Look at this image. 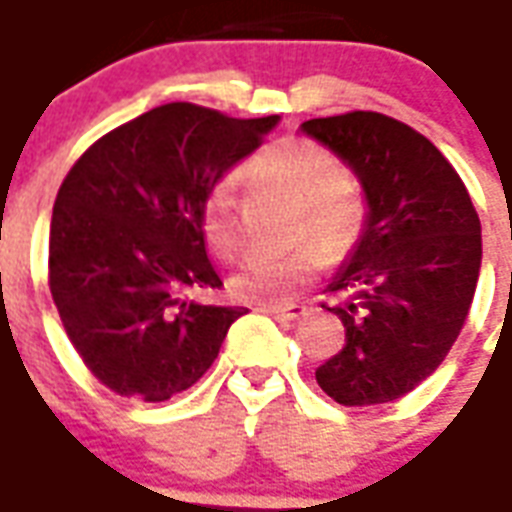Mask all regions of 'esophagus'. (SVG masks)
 Wrapping results in <instances>:
<instances>
[{"mask_svg":"<svg viewBox=\"0 0 512 512\" xmlns=\"http://www.w3.org/2000/svg\"><path fill=\"white\" fill-rule=\"evenodd\" d=\"M260 312H266L271 318H277V321H299L301 315H304V307L301 304H285V307H260Z\"/></svg>","mask_w":512,"mask_h":512,"instance_id":"34e87169","label":"esophagus"}]
</instances>
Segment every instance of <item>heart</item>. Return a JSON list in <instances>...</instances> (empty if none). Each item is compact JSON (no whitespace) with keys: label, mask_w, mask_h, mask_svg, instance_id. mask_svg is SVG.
<instances>
[{"label":"heart","mask_w":512,"mask_h":512,"mask_svg":"<svg viewBox=\"0 0 512 512\" xmlns=\"http://www.w3.org/2000/svg\"><path fill=\"white\" fill-rule=\"evenodd\" d=\"M246 175L301 205L299 235H315L329 252H345L362 233L365 202L345 183L340 161L312 139H282L246 164ZM202 233L219 255L241 244L235 219V178H222L202 202ZM321 268V249L307 244L290 255H252L230 279L235 299L279 304Z\"/></svg>","instance_id":"obj_1"}]
</instances>
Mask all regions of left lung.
Returning <instances> with one entry per match:
<instances>
[{
	"label": "left lung",
	"mask_w": 512,
	"mask_h": 512,
	"mask_svg": "<svg viewBox=\"0 0 512 512\" xmlns=\"http://www.w3.org/2000/svg\"><path fill=\"white\" fill-rule=\"evenodd\" d=\"M365 194V224L329 282L345 326L340 354L315 370L343 406H376L419 386L450 354L483 263L472 197L436 145L378 112L301 123Z\"/></svg>",
	"instance_id": "1"
}]
</instances>
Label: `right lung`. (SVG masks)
<instances>
[{"label": "right lung", "instance_id": "obj_1", "mask_svg": "<svg viewBox=\"0 0 512 512\" xmlns=\"http://www.w3.org/2000/svg\"><path fill=\"white\" fill-rule=\"evenodd\" d=\"M279 115L235 120L164 104L101 136L54 202L49 288L76 354L112 392L161 403L200 381L244 307L189 299L219 288L202 202Z\"/></svg>", "mask_w": 512, "mask_h": 512}]
</instances>
